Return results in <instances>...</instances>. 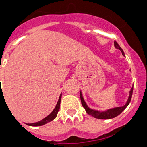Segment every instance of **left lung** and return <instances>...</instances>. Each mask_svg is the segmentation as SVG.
<instances>
[{
    "instance_id": "left-lung-1",
    "label": "left lung",
    "mask_w": 147,
    "mask_h": 147,
    "mask_svg": "<svg viewBox=\"0 0 147 147\" xmlns=\"http://www.w3.org/2000/svg\"><path fill=\"white\" fill-rule=\"evenodd\" d=\"M114 45L115 47L117 49H119V50L121 51L123 56H124V53L122 50L121 48L120 47V45L117 43V42H114ZM132 91H133V86L131 88L130 91H129V97H128V99L127 101V103L124 105V106H121V107H114V108L112 109H109V110H105V111H98L96 110H93V109L90 108L87 105L86 102H85L84 100V98L82 97V92H80V98H81V102L82 105L83 107L85 109V111L87 112V113L88 115H91L93 117L96 118V119H113V118L116 117L119 115H120L124 110H125L126 107L129 105V102L131 101V98H132Z\"/></svg>"
}]
</instances>
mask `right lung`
Here are the masks:
<instances>
[{
  "instance_id": "obj_1",
  "label": "right lung",
  "mask_w": 147,
  "mask_h": 147,
  "mask_svg": "<svg viewBox=\"0 0 147 147\" xmlns=\"http://www.w3.org/2000/svg\"><path fill=\"white\" fill-rule=\"evenodd\" d=\"M1 80V79H0ZM61 98H62V94H60L59 96V100H58V102L56 105L55 108L54 109L52 112L48 116H46L45 118H44L42 120L38 122H36V123H32V124H26L28 126H32V127H37V126H42L44 125V124H47L49 122L51 121L54 120L56 117H57V115L58 111L59 110V107H60V102H61Z\"/></svg>"
}]
</instances>
